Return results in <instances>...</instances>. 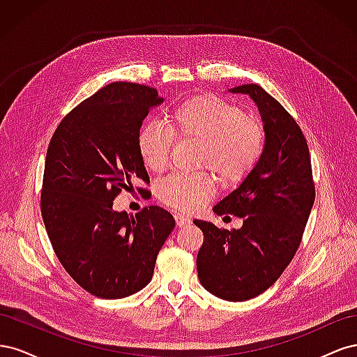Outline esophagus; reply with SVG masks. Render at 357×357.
<instances>
[{"label": "esophagus", "instance_id": "34e87169", "mask_svg": "<svg viewBox=\"0 0 357 357\" xmlns=\"http://www.w3.org/2000/svg\"><path fill=\"white\" fill-rule=\"evenodd\" d=\"M174 219H176V223H177L178 228H185V226L192 223V220L188 218V215L181 214V213H176L174 214Z\"/></svg>", "mask_w": 357, "mask_h": 357}]
</instances>
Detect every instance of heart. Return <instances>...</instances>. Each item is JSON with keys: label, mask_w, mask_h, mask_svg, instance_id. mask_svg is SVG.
Instances as JSON below:
<instances>
[{"label": "heart", "mask_w": 357, "mask_h": 357, "mask_svg": "<svg viewBox=\"0 0 357 357\" xmlns=\"http://www.w3.org/2000/svg\"><path fill=\"white\" fill-rule=\"evenodd\" d=\"M172 137L199 142L197 162L225 183L244 180L264 153L265 134L255 119L219 96L201 95L183 101L159 121L146 122L137 134V149L144 167L159 172L167 167ZM214 180L205 174H172L162 180L158 195L186 213L199 210L214 193Z\"/></svg>", "instance_id": "b5f03b06"}]
</instances>
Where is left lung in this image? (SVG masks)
<instances>
[{"label":"left lung","mask_w":357,"mask_h":357,"mask_svg":"<svg viewBox=\"0 0 357 357\" xmlns=\"http://www.w3.org/2000/svg\"><path fill=\"white\" fill-rule=\"evenodd\" d=\"M228 91L248 95L257 105L264 153L238 188L213 207L218 215L243 218L240 229H219L198 219L193 223L204 234L197 256L201 284L220 299L241 302L271 287L294 259L316 192L308 144L295 119L259 84Z\"/></svg>","instance_id":"left-lung-1"}]
</instances>
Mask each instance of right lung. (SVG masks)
<instances>
[{"label": "right lung", "mask_w": 357, "mask_h": 357, "mask_svg": "<svg viewBox=\"0 0 357 357\" xmlns=\"http://www.w3.org/2000/svg\"><path fill=\"white\" fill-rule=\"evenodd\" d=\"M162 102L149 86L107 84L63 117L50 139L43 222L66 271L98 298L121 299L144 289L176 226L158 205L135 215L113 210L119 192L149 180L137 134Z\"/></svg>", "instance_id": "1"}]
</instances>
